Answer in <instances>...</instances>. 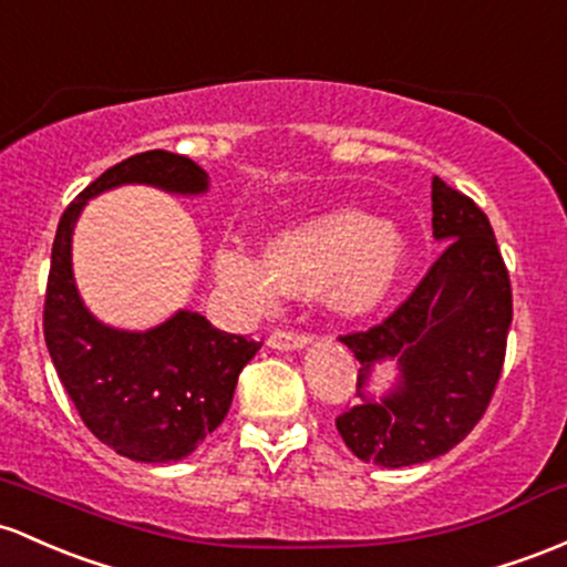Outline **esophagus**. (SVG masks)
<instances>
[{
	"instance_id": "obj_1",
	"label": "esophagus",
	"mask_w": 567,
	"mask_h": 567,
	"mask_svg": "<svg viewBox=\"0 0 567 567\" xmlns=\"http://www.w3.org/2000/svg\"><path fill=\"white\" fill-rule=\"evenodd\" d=\"M309 341H312V336L298 331H274L269 336V347L274 350H303Z\"/></svg>"
}]
</instances>
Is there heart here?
Segmentation results:
<instances>
[{
	"instance_id": "heart-1",
	"label": "heart",
	"mask_w": 567,
	"mask_h": 567,
	"mask_svg": "<svg viewBox=\"0 0 567 567\" xmlns=\"http://www.w3.org/2000/svg\"><path fill=\"white\" fill-rule=\"evenodd\" d=\"M406 269V245L393 228L360 213H331L269 234L260 258L245 247H220L217 282L252 307L269 309L279 290H320L339 317H365L384 301Z\"/></svg>"
}]
</instances>
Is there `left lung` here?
<instances>
[{
    "label": "left lung",
    "instance_id": "obj_1",
    "mask_svg": "<svg viewBox=\"0 0 567 567\" xmlns=\"http://www.w3.org/2000/svg\"><path fill=\"white\" fill-rule=\"evenodd\" d=\"M433 236L444 245L414 293L369 331L339 336L358 358V406L336 416L354 457L382 468L427 463L465 439L493 401L512 326V282L487 215L433 177ZM393 362L396 384L364 393Z\"/></svg>",
    "mask_w": 567,
    "mask_h": 567
}]
</instances>
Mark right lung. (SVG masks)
<instances>
[{
	"label": "right lung",
	"instance_id": "1",
	"mask_svg": "<svg viewBox=\"0 0 567 567\" xmlns=\"http://www.w3.org/2000/svg\"><path fill=\"white\" fill-rule=\"evenodd\" d=\"M134 183L198 196L207 193L209 174L185 155L147 151L93 179L59 220L42 328L85 427L136 463H177L226 420L236 379L260 341L217 331L188 309L151 331H117L85 309L72 274L74 223L89 198Z\"/></svg>",
	"mask_w": 567,
	"mask_h": 567
}]
</instances>
